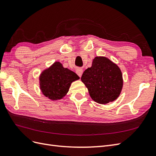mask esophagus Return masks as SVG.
<instances>
[{
	"label": "esophagus",
	"instance_id": "esophagus-1",
	"mask_svg": "<svg viewBox=\"0 0 156 156\" xmlns=\"http://www.w3.org/2000/svg\"><path fill=\"white\" fill-rule=\"evenodd\" d=\"M83 70L82 69H76V74L78 75L80 77L82 76V75L83 74Z\"/></svg>",
	"mask_w": 156,
	"mask_h": 156
}]
</instances>
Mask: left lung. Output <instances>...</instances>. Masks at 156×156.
<instances>
[{"instance_id": "obj_1", "label": "left lung", "mask_w": 156, "mask_h": 156, "mask_svg": "<svg viewBox=\"0 0 156 156\" xmlns=\"http://www.w3.org/2000/svg\"><path fill=\"white\" fill-rule=\"evenodd\" d=\"M81 80L87 88L91 98L100 104H106L116 100L123 86L120 68L104 56L93 59L91 67L83 72Z\"/></svg>"}]
</instances>
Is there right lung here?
Instances as JSON below:
<instances>
[{
	"instance_id": "right-lung-1",
	"label": "right lung",
	"mask_w": 156,
	"mask_h": 156,
	"mask_svg": "<svg viewBox=\"0 0 156 156\" xmlns=\"http://www.w3.org/2000/svg\"><path fill=\"white\" fill-rule=\"evenodd\" d=\"M39 87L43 94L55 101L62 99L69 91L71 83L79 80L78 75L62 64L54 62L39 76Z\"/></svg>"
}]
</instances>
